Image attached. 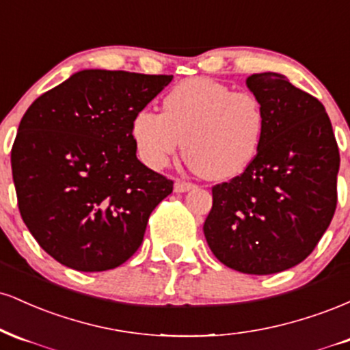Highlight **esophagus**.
<instances>
[{"instance_id":"1","label":"esophagus","mask_w":350,"mask_h":350,"mask_svg":"<svg viewBox=\"0 0 350 350\" xmlns=\"http://www.w3.org/2000/svg\"><path fill=\"white\" fill-rule=\"evenodd\" d=\"M196 184L194 183H187V180H180L178 179L174 183V191L176 192H186V191H191V189H194Z\"/></svg>"}]
</instances>
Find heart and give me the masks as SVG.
<instances>
[{"mask_svg":"<svg viewBox=\"0 0 350 350\" xmlns=\"http://www.w3.org/2000/svg\"><path fill=\"white\" fill-rule=\"evenodd\" d=\"M265 133V111L250 92L196 77L172 87L163 113L142 108L131 120L139 159L161 170L184 142V158L207 179H228L250 166Z\"/></svg>","mask_w":350,"mask_h":350,"instance_id":"heart-1","label":"heart"}]
</instances>
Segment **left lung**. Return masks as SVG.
<instances>
[{
    "mask_svg": "<svg viewBox=\"0 0 350 350\" xmlns=\"http://www.w3.org/2000/svg\"><path fill=\"white\" fill-rule=\"evenodd\" d=\"M247 85L265 111L262 146L242 174L212 187L204 235L226 267L271 275L303 262L327 230L340 156L316 97L275 72Z\"/></svg>",
    "mask_w": 350,
    "mask_h": 350,
    "instance_id": "obj_1",
    "label": "left lung"
}]
</instances>
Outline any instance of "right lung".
I'll list each match as a JSON object with an SVG mask.
<instances>
[{
  "label": "right lung",
  "mask_w": 350,
  "mask_h": 350,
  "mask_svg": "<svg viewBox=\"0 0 350 350\" xmlns=\"http://www.w3.org/2000/svg\"><path fill=\"white\" fill-rule=\"evenodd\" d=\"M171 80L82 70L24 113L11 148L18 207L59 263L105 271L139 248L151 212L174 183L136 158L131 120Z\"/></svg>",
  "instance_id": "right-lung-1"
}]
</instances>
